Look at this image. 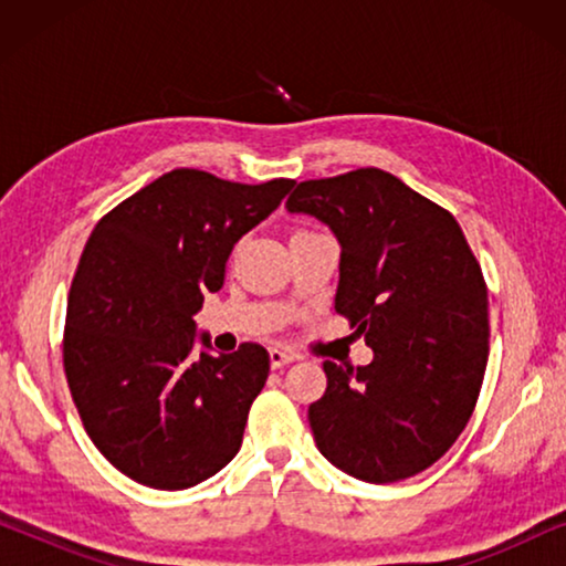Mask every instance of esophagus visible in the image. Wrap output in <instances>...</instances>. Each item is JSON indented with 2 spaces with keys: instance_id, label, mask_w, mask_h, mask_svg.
I'll return each instance as SVG.
<instances>
[{
  "instance_id": "obj_1",
  "label": "esophagus",
  "mask_w": 566,
  "mask_h": 566,
  "mask_svg": "<svg viewBox=\"0 0 566 566\" xmlns=\"http://www.w3.org/2000/svg\"><path fill=\"white\" fill-rule=\"evenodd\" d=\"M296 358H298V355L289 350V347H277V345L270 347V366H273V368L289 366V363H293Z\"/></svg>"
}]
</instances>
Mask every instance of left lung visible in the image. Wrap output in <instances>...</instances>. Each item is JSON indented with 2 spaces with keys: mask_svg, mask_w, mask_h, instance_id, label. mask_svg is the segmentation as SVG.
<instances>
[{
  "mask_svg": "<svg viewBox=\"0 0 566 566\" xmlns=\"http://www.w3.org/2000/svg\"><path fill=\"white\" fill-rule=\"evenodd\" d=\"M285 208L337 237L335 312L374 350L358 368L324 360L316 448L370 484L420 474L467 428L490 355L486 283L459 221L376 167L298 182Z\"/></svg>",
  "mask_w": 566,
  "mask_h": 566,
  "instance_id": "obj_1",
  "label": "left lung"
}]
</instances>
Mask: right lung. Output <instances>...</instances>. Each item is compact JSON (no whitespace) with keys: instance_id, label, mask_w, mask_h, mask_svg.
I'll return each mask as SVG.
<instances>
[{"instance_id":"obj_1","label":"right lung","mask_w":566,"mask_h":566,"mask_svg":"<svg viewBox=\"0 0 566 566\" xmlns=\"http://www.w3.org/2000/svg\"><path fill=\"white\" fill-rule=\"evenodd\" d=\"M291 188L182 167L92 229L69 291L64 370L92 443L134 482L188 490L242 446L270 355L258 343L198 355L192 314L223 285L234 244ZM200 343L211 347L208 335Z\"/></svg>"}]
</instances>
